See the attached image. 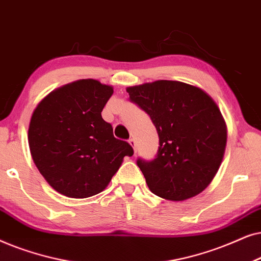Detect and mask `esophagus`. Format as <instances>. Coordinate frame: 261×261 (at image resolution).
Returning <instances> with one entry per match:
<instances>
[{"instance_id":"34e87169","label":"esophagus","mask_w":261,"mask_h":261,"mask_svg":"<svg viewBox=\"0 0 261 261\" xmlns=\"http://www.w3.org/2000/svg\"><path fill=\"white\" fill-rule=\"evenodd\" d=\"M128 143H130L131 147L134 148V151H135V154H136L137 149H136V141H135V138H130V140H128Z\"/></svg>"}]
</instances>
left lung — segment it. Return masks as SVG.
Returning a JSON list of instances; mask_svg holds the SVG:
<instances>
[{"label":"left lung","instance_id":"1","mask_svg":"<svg viewBox=\"0 0 261 261\" xmlns=\"http://www.w3.org/2000/svg\"><path fill=\"white\" fill-rule=\"evenodd\" d=\"M127 93L159 135L155 159H137L151 192L180 201L205 190L227 143L225 123L214 100L198 87L167 80L128 87Z\"/></svg>","mask_w":261,"mask_h":261}]
</instances>
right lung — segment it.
Masks as SVG:
<instances>
[{"label":"right lung","mask_w":261,"mask_h":261,"mask_svg":"<svg viewBox=\"0 0 261 261\" xmlns=\"http://www.w3.org/2000/svg\"><path fill=\"white\" fill-rule=\"evenodd\" d=\"M113 88L96 80H79L54 90L34 110L29 128L33 161L50 186L70 198L105 190L124 156L127 142L113 136L101 112Z\"/></svg>","instance_id":"right-lung-1"}]
</instances>
